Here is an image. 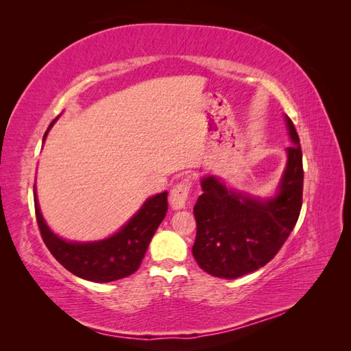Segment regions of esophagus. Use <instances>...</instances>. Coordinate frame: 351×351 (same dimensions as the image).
Returning a JSON list of instances; mask_svg holds the SVG:
<instances>
[{
    "instance_id": "obj_1",
    "label": "esophagus",
    "mask_w": 351,
    "mask_h": 351,
    "mask_svg": "<svg viewBox=\"0 0 351 351\" xmlns=\"http://www.w3.org/2000/svg\"><path fill=\"white\" fill-rule=\"evenodd\" d=\"M189 195H190V182L189 181H184V182H180L178 185H175V187L171 189L170 196H169L170 206L173 208V210H182V208H185V205H187Z\"/></svg>"
}]
</instances>
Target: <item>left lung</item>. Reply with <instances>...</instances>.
<instances>
[{
	"mask_svg": "<svg viewBox=\"0 0 351 351\" xmlns=\"http://www.w3.org/2000/svg\"><path fill=\"white\" fill-rule=\"evenodd\" d=\"M291 145L287 166L271 197H253L226 187L214 175L200 180L202 195L193 208L197 225L193 256L204 271L237 279L274 258L294 229L302 210L303 164L300 140L285 116Z\"/></svg>",
	"mask_w": 351,
	"mask_h": 351,
	"instance_id": "1",
	"label": "left lung"
}]
</instances>
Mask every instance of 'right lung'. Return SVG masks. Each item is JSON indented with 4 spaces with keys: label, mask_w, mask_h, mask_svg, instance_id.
Instances as JSON below:
<instances>
[{
    "label": "right lung",
    "mask_w": 351,
    "mask_h": 351,
    "mask_svg": "<svg viewBox=\"0 0 351 351\" xmlns=\"http://www.w3.org/2000/svg\"><path fill=\"white\" fill-rule=\"evenodd\" d=\"M57 119L52 121L49 128L57 122ZM48 131L45 132L43 141ZM34 210L43 243L47 244L52 256L66 270L81 279L107 283L123 279L137 271L156 228L166 217L167 191L146 199L140 210L117 232L98 241H68L52 232L40 213L36 185Z\"/></svg>",
    "instance_id": "add662e5"
}]
</instances>
